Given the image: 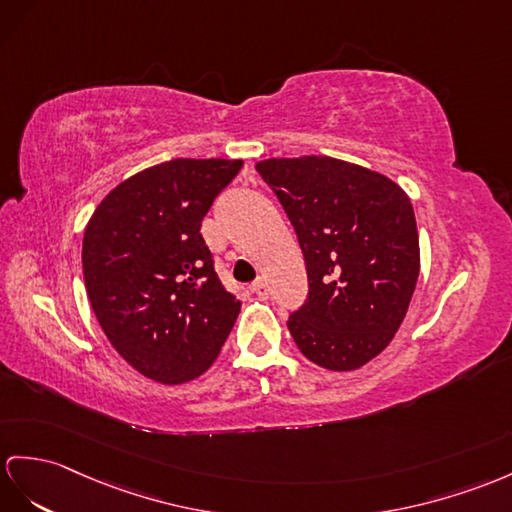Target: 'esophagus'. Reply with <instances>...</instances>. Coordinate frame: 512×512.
I'll return each mask as SVG.
<instances>
[{"label":"esophagus","mask_w":512,"mask_h":512,"mask_svg":"<svg viewBox=\"0 0 512 512\" xmlns=\"http://www.w3.org/2000/svg\"><path fill=\"white\" fill-rule=\"evenodd\" d=\"M252 291H254L258 297H263V299L269 297V286H267V282H265L263 278H258V280L252 284Z\"/></svg>","instance_id":"34e87169"}]
</instances>
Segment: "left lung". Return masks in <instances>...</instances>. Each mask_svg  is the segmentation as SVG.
<instances>
[{
  "mask_svg": "<svg viewBox=\"0 0 512 512\" xmlns=\"http://www.w3.org/2000/svg\"><path fill=\"white\" fill-rule=\"evenodd\" d=\"M256 171L306 260L308 297L286 321L295 345L323 369L363 367L393 341L415 293L413 204L382 173L330 156L269 158Z\"/></svg>",
  "mask_w": 512,
  "mask_h": 512,
  "instance_id": "left-lung-1",
  "label": "left lung"
}]
</instances>
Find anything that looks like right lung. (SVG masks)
<instances>
[{
	"mask_svg": "<svg viewBox=\"0 0 512 512\" xmlns=\"http://www.w3.org/2000/svg\"><path fill=\"white\" fill-rule=\"evenodd\" d=\"M243 160L176 158L115 186L86 223L84 284L123 360L160 384L215 363L241 302L221 284L202 219Z\"/></svg>",
	"mask_w": 512,
	"mask_h": 512,
	"instance_id": "add662e5",
	"label": "right lung"
}]
</instances>
